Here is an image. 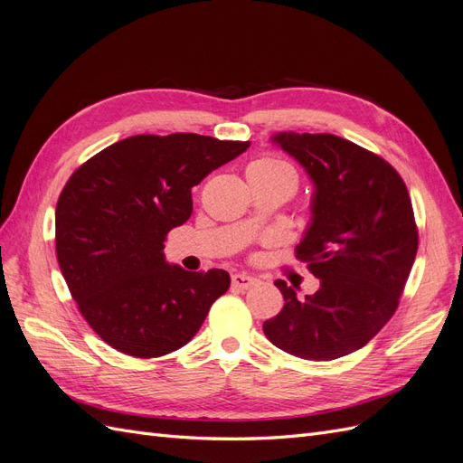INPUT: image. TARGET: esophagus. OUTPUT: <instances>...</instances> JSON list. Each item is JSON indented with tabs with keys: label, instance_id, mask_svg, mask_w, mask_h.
<instances>
[{
	"label": "esophagus",
	"instance_id": "34e87169",
	"mask_svg": "<svg viewBox=\"0 0 463 463\" xmlns=\"http://www.w3.org/2000/svg\"><path fill=\"white\" fill-rule=\"evenodd\" d=\"M255 282H257V279L253 276L243 274V272H237V274L232 276V286L235 289H249Z\"/></svg>",
	"mask_w": 463,
	"mask_h": 463
}]
</instances>
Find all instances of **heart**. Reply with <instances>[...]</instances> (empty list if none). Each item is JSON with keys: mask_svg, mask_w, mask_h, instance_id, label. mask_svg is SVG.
<instances>
[{"mask_svg": "<svg viewBox=\"0 0 463 463\" xmlns=\"http://www.w3.org/2000/svg\"><path fill=\"white\" fill-rule=\"evenodd\" d=\"M247 174H257L272 179H291L293 184H298V174L291 167V164H288L279 156H274V154H262V156L250 162L247 167Z\"/></svg>", "mask_w": 463, "mask_h": 463, "instance_id": "obj_1", "label": "heart"}]
</instances>
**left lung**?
I'll return each mask as SVG.
<instances>
[{"label":"left lung","mask_w":463,"mask_h":463,"mask_svg":"<svg viewBox=\"0 0 463 463\" xmlns=\"http://www.w3.org/2000/svg\"><path fill=\"white\" fill-rule=\"evenodd\" d=\"M272 141L315 184L313 220L296 247L320 288L298 299L284 279V309L264 320L276 347L332 361L369 344L396 313L417 255L408 187L378 154L330 133H278Z\"/></svg>","instance_id":"8db88e82"}]
</instances>
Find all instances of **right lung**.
Segmentation results:
<instances>
[{
	"label": "right lung",
	"mask_w": 463,
	"mask_h": 463,
	"mask_svg": "<svg viewBox=\"0 0 463 463\" xmlns=\"http://www.w3.org/2000/svg\"><path fill=\"white\" fill-rule=\"evenodd\" d=\"M197 133L135 135L73 172L55 206V253L80 315L131 357H160L199 332L230 274L164 259L165 237L193 213L191 189L249 148Z\"/></svg>",
	"instance_id": "add662e5"
}]
</instances>
